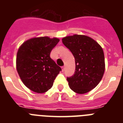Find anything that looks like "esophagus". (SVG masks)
<instances>
[{"label":"esophagus","mask_w":123,"mask_h":123,"mask_svg":"<svg viewBox=\"0 0 123 123\" xmlns=\"http://www.w3.org/2000/svg\"><path fill=\"white\" fill-rule=\"evenodd\" d=\"M62 71H65V66H63V67H62Z\"/></svg>","instance_id":"1"}]
</instances>
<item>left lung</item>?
<instances>
[{"label":"left lung","instance_id":"1","mask_svg":"<svg viewBox=\"0 0 123 123\" xmlns=\"http://www.w3.org/2000/svg\"><path fill=\"white\" fill-rule=\"evenodd\" d=\"M63 44L75 58L74 73L67 77L69 87L85 94L98 85L105 71V58L100 45L89 37L74 34L62 39Z\"/></svg>","mask_w":123,"mask_h":123}]
</instances>
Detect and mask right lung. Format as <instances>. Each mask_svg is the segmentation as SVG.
<instances>
[{
	"instance_id": "obj_1",
	"label": "right lung",
	"mask_w": 123,
	"mask_h": 123,
	"mask_svg": "<svg viewBox=\"0 0 123 123\" xmlns=\"http://www.w3.org/2000/svg\"><path fill=\"white\" fill-rule=\"evenodd\" d=\"M60 40L48 37L32 38L18 49L17 69L26 86L37 93H44L53 86L62 68L50 56Z\"/></svg>"
}]
</instances>
